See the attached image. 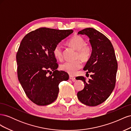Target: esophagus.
<instances>
[{"label":"esophagus","instance_id":"obj_1","mask_svg":"<svg viewBox=\"0 0 131 131\" xmlns=\"http://www.w3.org/2000/svg\"><path fill=\"white\" fill-rule=\"evenodd\" d=\"M69 79L72 80L73 81H75V78L74 76H73V75H69Z\"/></svg>","mask_w":131,"mask_h":131}]
</instances>
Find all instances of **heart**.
<instances>
[{
  "label": "heart",
  "instance_id": "heart-1",
  "mask_svg": "<svg viewBox=\"0 0 131 131\" xmlns=\"http://www.w3.org/2000/svg\"><path fill=\"white\" fill-rule=\"evenodd\" d=\"M67 44L77 50L76 58H80L82 61H88L92 54V48L86 43L85 39L79 35H75L70 38L67 42ZM53 53L54 56L58 60L63 59V49L60 43L54 46ZM82 67V62L80 60L74 61H66L60 66L62 70L70 74H74Z\"/></svg>",
  "mask_w": 131,
  "mask_h": 131
}]
</instances>
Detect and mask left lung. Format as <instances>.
Listing matches in <instances>:
<instances>
[{"label":"left lung","instance_id":"8db88e82","mask_svg":"<svg viewBox=\"0 0 131 131\" xmlns=\"http://www.w3.org/2000/svg\"><path fill=\"white\" fill-rule=\"evenodd\" d=\"M78 34L86 35L90 38L92 54L84 68L91 73V79L86 81L84 77L77 80L84 81V89L77 96L82 103L97 106L105 101L114 89L116 82L117 63L112 42L103 34L92 28L79 31Z\"/></svg>","mask_w":131,"mask_h":131}]
</instances>
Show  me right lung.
<instances>
[{
  "label": "right lung",
  "instance_id": "add662e5",
  "mask_svg": "<svg viewBox=\"0 0 131 131\" xmlns=\"http://www.w3.org/2000/svg\"><path fill=\"white\" fill-rule=\"evenodd\" d=\"M73 32L71 29L40 28L28 33L22 40L16 54L18 79L34 103H52L57 98L59 83L68 80V73L57 70L58 65L53 50Z\"/></svg>",
  "mask_w": 131,
  "mask_h": 131
}]
</instances>
